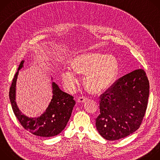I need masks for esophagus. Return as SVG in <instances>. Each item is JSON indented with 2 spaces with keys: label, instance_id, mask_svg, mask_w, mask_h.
Masks as SVG:
<instances>
[{
  "label": "esophagus",
  "instance_id": "obj_1",
  "mask_svg": "<svg viewBox=\"0 0 160 160\" xmlns=\"http://www.w3.org/2000/svg\"><path fill=\"white\" fill-rule=\"evenodd\" d=\"M87 100V98H85V97H80L78 99H77V102H84Z\"/></svg>",
  "mask_w": 160,
  "mask_h": 160
}]
</instances>
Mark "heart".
Returning <instances> with one entry per match:
<instances>
[{
    "label": "heart",
    "mask_w": 160,
    "mask_h": 160,
    "mask_svg": "<svg viewBox=\"0 0 160 160\" xmlns=\"http://www.w3.org/2000/svg\"><path fill=\"white\" fill-rule=\"evenodd\" d=\"M70 68H64L61 72L66 88L74 90L78 83L77 73L85 75V85L90 92L100 94L115 82L118 75V64L116 58L98 53L82 54L73 59Z\"/></svg>",
    "instance_id": "obj_1"
}]
</instances>
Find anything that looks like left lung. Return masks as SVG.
<instances>
[{"mask_svg":"<svg viewBox=\"0 0 160 160\" xmlns=\"http://www.w3.org/2000/svg\"><path fill=\"white\" fill-rule=\"evenodd\" d=\"M149 94V80L142 69L117 80L99 97L100 114L96 119L99 134L106 140L116 141L138 130L146 113Z\"/></svg>","mask_w":160,"mask_h":160,"instance_id":"8db88e82","label":"left lung"}]
</instances>
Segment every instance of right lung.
<instances>
[{
  "label": "right lung",
  "instance_id": "1",
  "mask_svg": "<svg viewBox=\"0 0 160 160\" xmlns=\"http://www.w3.org/2000/svg\"><path fill=\"white\" fill-rule=\"evenodd\" d=\"M22 61L12 80L9 89V99L16 117L25 130L35 135L50 138L60 133L69 121L75 104L73 97L62 91L52 83V98L45 111L40 116L30 118L19 109L16 102V85L19 70L23 66Z\"/></svg>",
  "mask_w": 160,
  "mask_h": 160
}]
</instances>
